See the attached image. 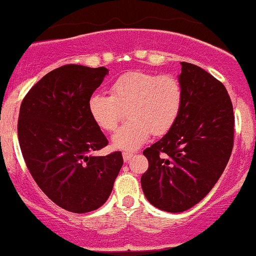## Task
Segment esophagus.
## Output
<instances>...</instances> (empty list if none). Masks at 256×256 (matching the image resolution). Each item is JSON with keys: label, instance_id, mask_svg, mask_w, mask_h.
Masks as SVG:
<instances>
[{"label": "esophagus", "instance_id": "esophagus-1", "mask_svg": "<svg viewBox=\"0 0 256 256\" xmlns=\"http://www.w3.org/2000/svg\"><path fill=\"white\" fill-rule=\"evenodd\" d=\"M122 157H124V161L128 162L134 157V154H131V152H124Z\"/></svg>", "mask_w": 256, "mask_h": 256}]
</instances>
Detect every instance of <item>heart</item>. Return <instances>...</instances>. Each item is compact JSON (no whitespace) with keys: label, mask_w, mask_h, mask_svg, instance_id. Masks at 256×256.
<instances>
[{"label":"heart","mask_w":256,"mask_h":256,"mask_svg":"<svg viewBox=\"0 0 256 256\" xmlns=\"http://www.w3.org/2000/svg\"><path fill=\"white\" fill-rule=\"evenodd\" d=\"M182 106V89L172 76L128 72L112 85V95L92 94L88 100L90 118L102 130L112 132L128 110V124L112 136V146L134 151L151 132L162 136L176 124Z\"/></svg>","instance_id":"obj_1"}]
</instances>
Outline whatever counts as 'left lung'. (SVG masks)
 Returning <instances> with one entry per match:
<instances>
[{
	"label": "left lung",
	"mask_w": 256,
	"mask_h": 256,
	"mask_svg": "<svg viewBox=\"0 0 256 256\" xmlns=\"http://www.w3.org/2000/svg\"><path fill=\"white\" fill-rule=\"evenodd\" d=\"M182 106L174 128L144 151V197L170 213L192 208L210 192L233 150V105L226 86L194 64L182 62Z\"/></svg>",
	"instance_id": "1"
}]
</instances>
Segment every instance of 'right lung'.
<instances>
[{
  "mask_svg": "<svg viewBox=\"0 0 256 256\" xmlns=\"http://www.w3.org/2000/svg\"><path fill=\"white\" fill-rule=\"evenodd\" d=\"M109 74L105 66L68 64L46 74L23 99L18 140L36 183L56 206L73 213L102 207L124 160L94 156L108 144L90 118L88 100Z\"/></svg>",
  "mask_w": 256,
  "mask_h": 256,
  "instance_id": "right-lung-1",
  "label": "right lung"
}]
</instances>
